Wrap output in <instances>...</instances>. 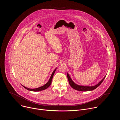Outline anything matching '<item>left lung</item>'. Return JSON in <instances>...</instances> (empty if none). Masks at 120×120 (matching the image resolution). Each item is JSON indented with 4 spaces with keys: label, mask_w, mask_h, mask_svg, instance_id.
Segmentation results:
<instances>
[{
    "label": "left lung",
    "mask_w": 120,
    "mask_h": 120,
    "mask_svg": "<svg viewBox=\"0 0 120 120\" xmlns=\"http://www.w3.org/2000/svg\"><path fill=\"white\" fill-rule=\"evenodd\" d=\"M67 78H68V81H69V83L71 86V87L73 88H74V89L77 90V91H92V90L96 89L101 83V82H103L105 78V76L97 84L94 85V86H82V85H77L76 83H75L72 81V80L71 79L69 75H68V73H67Z\"/></svg>",
    "instance_id": "left-lung-1"
}]
</instances>
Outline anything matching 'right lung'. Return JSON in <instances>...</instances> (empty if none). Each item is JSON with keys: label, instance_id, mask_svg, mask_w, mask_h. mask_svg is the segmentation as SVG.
I'll list each match as a JSON object with an SVG mask.
<instances>
[{"label": "right lung", "instance_id": "right-lung-1", "mask_svg": "<svg viewBox=\"0 0 120 120\" xmlns=\"http://www.w3.org/2000/svg\"><path fill=\"white\" fill-rule=\"evenodd\" d=\"M56 69H56L54 70V71H53L52 75H51L49 81H48V82L45 84L44 85H43V86H41V87H40L39 88H36V89H30V88H26L24 86H23L24 88H25L26 89L28 90H29V91H34V92H38V91H42V90H45L46 89V88H47L48 87H49V86H50V85H51V82H52V79H53V77L54 76V75L55 73V71Z\"/></svg>", "mask_w": 120, "mask_h": 120}]
</instances>
